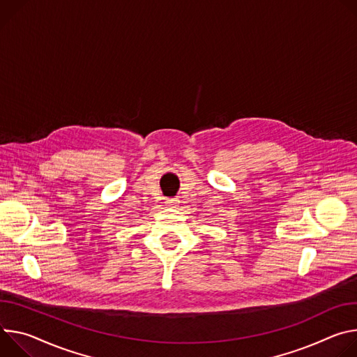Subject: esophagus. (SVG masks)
Segmentation results:
<instances>
[{
    "label": "esophagus",
    "mask_w": 357,
    "mask_h": 357,
    "mask_svg": "<svg viewBox=\"0 0 357 357\" xmlns=\"http://www.w3.org/2000/svg\"><path fill=\"white\" fill-rule=\"evenodd\" d=\"M178 204L177 199H166V206L167 207H176Z\"/></svg>",
    "instance_id": "1"
}]
</instances>
